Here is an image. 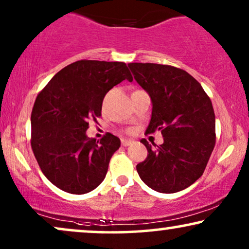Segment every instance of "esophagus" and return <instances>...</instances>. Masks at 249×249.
<instances>
[{
	"mask_svg": "<svg viewBox=\"0 0 249 249\" xmlns=\"http://www.w3.org/2000/svg\"><path fill=\"white\" fill-rule=\"evenodd\" d=\"M132 142H133V141L130 140V139H122V146H124V147L130 146Z\"/></svg>",
	"mask_w": 249,
	"mask_h": 249,
	"instance_id": "obj_1",
	"label": "esophagus"
}]
</instances>
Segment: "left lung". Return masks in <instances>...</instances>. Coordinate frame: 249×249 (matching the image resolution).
Here are the masks:
<instances>
[{
    "mask_svg": "<svg viewBox=\"0 0 249 249\" xmlns=\"http://www.w3.org/2000/svg\"><path fill=\"white\" fill-rule=\"evenodd\" d=\"M137 83L153 102L146 133L161 131L160 146L141 140L148 156L137 165L154 191L176 193L202 176L216 142L215 112L199 81L182 69L155 63H130Z\"/></svg>",
    "mask_w": 249,
    "mask_h": 249,
    "instance_id": "left-lung-1",
    "label": "left lung"
}]
</instances>
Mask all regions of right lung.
Returning <instances> with one entry per match:
<instances>
[{"mask_svg": "<svg viewBox=\"0 0 249 249\" xmlns=\"http://www.w3.org/2000/svg\"><path fill=\"white\" fill-rule=\"evenodd\" d=\"M133 80L123 62L81 59L62 69L37 94L31 115V146L47 179L59 190L85 194L105 179L121 140L111 133L96 141L88 122L101 116L106 94Z\"/></svg>", "mask_w": 249, "mask_h": 249, "instance_id": "right-lung-1", "label": "right lung"}]
</instances>
